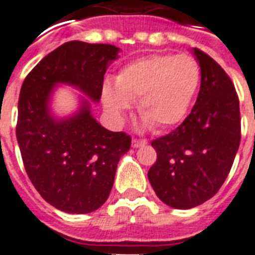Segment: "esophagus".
Here are the masks:
<instances>
[{
    "mask_svg": "<svg viewBox=\"0 0 255 255\" xmlns=\"http://www.w3.org/2000/svg\"><path fill=\"white\" fill-rule=\"evenodd\" d=\"M145 144H147V141L143 139H132V147L133 148L143 147V145H145Z\"/></svg>",
    "mask_w": 255,
    "mask_h": 255,
    "instance_id": "esophagus-1",
    "label": "esophagus"
}]
</instances>
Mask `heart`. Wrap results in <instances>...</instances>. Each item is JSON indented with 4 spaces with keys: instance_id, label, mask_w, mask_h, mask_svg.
Segmentation results:
<instances>
[{
    "instance_id": "heart-1",
    "label": "heart",
    "mask_w": 255,
    "mask_h": 255,
    "mask_svg": "<svg viewBox=\"0 0 255 255\" xmlns=\"http://www.w3.org/2000/svg\"><path fill=\"white\" fill-rule=\"evenodd\" d=\"M200 83L198 63L189 55L155 54L128 63L115 78V87H103V104L116 123L131 102H137L141 126L167 131L189 110Z\"/></svg>"
}]
</instances>
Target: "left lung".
Segmentation results:
<instances>
[{"label":"left lung","instance_id":"8db88e82","mask_svg":"<svg viewBox=\"0 0 255 255\" xmlns=\"http://www.w3.org/2000/svg\"><path fill=\"white\" fill-rule=\"evenodd\" d=\"M201 86L192 112L176 129L152 141L157 152L148 180L174 209L212 198L228 177L241 141L240 100L228 74L208 54L193 49Z\"/></svg>","mask_w":255,"mask_h":255}]
</instances>
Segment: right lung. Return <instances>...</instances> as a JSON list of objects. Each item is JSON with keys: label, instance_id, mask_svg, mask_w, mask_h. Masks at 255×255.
<instances>
[{"label": "right lung", "instance_id": "1", "mask_svg": "<svg viewBox=\"0 0 255 255\" xmlns=\"http://www.w3.org/2000/svg\"><path fill=\"white\" fill-rule=\"evenodd\" d=\"M119 51L106 43L66 42L30 71L21 87L15 133L26 173L42 198L66 213H91L103 205L131 137L102 127L85 98L73 116L57 118L51 96L58 84H69L99 102L106 70Z\"/></svg>", "mask_w": 255, "mask_h": 255}]
</instances>
